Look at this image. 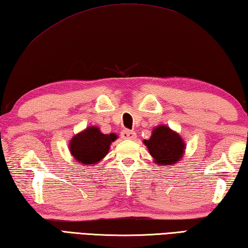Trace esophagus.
Here are the masks:
<instances>
[{
    "label": "esophagus",
    "instance_id": "1",
    "mask_svg": "<svg viewBox=\"0 0 248 248\" xmlns=\"http://www.w3.org/2000/svg\"><path fill=\"white\" fill-rule=\"evenodd\" d=\"M121 137L123 140H135L136 138V133L134 131H129V129H123L121 132Z\"/></svg>",
    "mask_w": 248,
    "mask_h": 248
}]
</instances>
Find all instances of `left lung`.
Returning a JSON list of instances; mask_svg holds the SVG:
<instances>
[{
	"label": "left lung",
	"instance_id": "8db88e82",
	"mask_svg": "<svg viewBox=\"0 0 248 248\" xmlns=\"http://www.w3.org/2000/svg\"><path fill=\"white\" fill-rule=\"evenodd\" d=\"M155 162L161 167L176 164L183 157L185 142L176 132L166 125H159L148 140H144Z\"/></svg>",
	"mask_w": 248,
	"mask_h": 248
}]
</instances>
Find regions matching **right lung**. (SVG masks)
I'll use <instances>...</instances> for the list:
<instances>
[{"label": "right lung", "instance_id": "add662e5", "mask_svg": "<svg viewBox=\"0 0 248 248\" xmlns=\"http://www.w3.org/2000/svg\"><path fill=\"white\" fill-rule=\"evenodd\" d=\"M117 138L115 134H102L97 126H89L78 133L69 141L71 151L76 162L80 164H97L106 157L110 145Z\"/></svg>", "mask_w": 248, "mask_h": 248}]
</instances>
